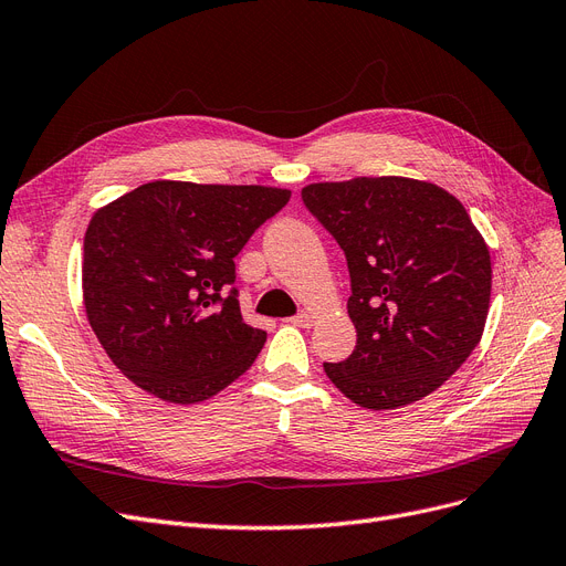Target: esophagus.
<instances>
[{"instance_id":"esophagus-1","label":"esophagus","mask_w":566,"mask_h":566,"mask_svg":"<svg viewBox=\"0 0 566 566\" xmlns=\"http://www.w3.org/2000/svg\"><path fill=\"white\" fill-rule=\"evenodd\" d=\"M287 323L297 325V327H302V329H308V327H313V315H311V313H306V311H302V313H297V315H295V318H290Z\"/></svg>"}]
</instances>
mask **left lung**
<instances>
[{
  "label": "left lung",
  "instance_id": "obj_1",
  "mask_svg": "<svg viewBox=\"0 0 566 566\" xmlns=\"http://www.w3.org/2000/svg\"><path fill=\"white\" fill-rule=\"evenodd\" d=\"M302 201L350 274L357 344L344 361H325L329 380L371 411L434 392L479 346L490 306V251L464 207L401 176L313 184Z\"/></svg>",
  "mask_w": 566,
  "mask_h": 566
}]
</instances>
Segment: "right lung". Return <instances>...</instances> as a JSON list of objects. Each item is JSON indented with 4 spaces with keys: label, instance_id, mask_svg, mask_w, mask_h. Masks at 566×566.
Instances as JSON below:
<instances>
[{
    "label": "right lung",
    "instance_id": "add662e5",
    "mask_svg": "<svg viewBox=\"0 0 566 566\" xmlns=\"http://www.w3.org/2000/svg\"><path fill=\"white\" fill-rule=\"evenodd\" d=\"M290 201L264 186L153 180L87 224L83 302L132 382L174 403L228 388L266 342L241 315L234 258Z\"/></svg>",
    "mask_w": 566,
    "mask_h": 566
}]
</instances>
